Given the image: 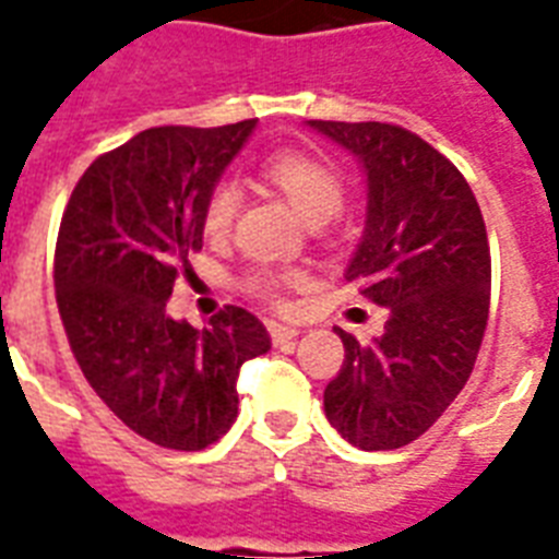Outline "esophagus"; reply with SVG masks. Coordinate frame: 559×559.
<instances>
[{"label":"esophagus","mask_w":559,"mask_h":559,"mask_svg":"<svg viewBox=\"0 0 559 559\" xmlns=\"http://www.w3.org/2000/svg\"><path fill=\"white\" fill-rule=\"evenodd\" d=\"M266 328H270V336H272V342H275V345H289V342H293L298 336L296 328H289V324L270 322V324H266Z\"/></svg>","instance_id":"34e87169"}]
</instances>
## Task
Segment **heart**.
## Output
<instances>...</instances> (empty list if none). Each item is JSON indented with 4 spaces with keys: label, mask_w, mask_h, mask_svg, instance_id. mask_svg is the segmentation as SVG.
<instances>
[{
    "label": "heart",
    "mask_w": 559,
    "mask_h": 559,
    "mask_svg": "<svg viewBox=\"0 0 559 559\" xmlns=\"http://www.w3.org/2000/svg\"><path fill=\"white\" fill-rule=\"evenodd\" d=\"M263 179L278 193L287 197L293 209L307 223H328L336 217L345 202V186L342 177L331 165L307 156V153H278L263 165ZM240 209V193L231 182H219L211 188L205 209H202V226L209 237H223L231 228ZM296 281V275H254L252 289L266 298H278L281 287Z\"/></svg>",
    "instance_id": "heart-1"
}]
</instances>
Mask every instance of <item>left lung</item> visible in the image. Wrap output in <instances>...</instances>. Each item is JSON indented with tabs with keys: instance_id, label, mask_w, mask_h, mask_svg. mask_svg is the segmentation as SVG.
<instances>
[{
	"instance_id": "1",
	"label": "left lung",
	"mask_w": 559,
	"mask_h": 559,
	"mask_svg": "<svg viewBox=\"0 0 559 559\" xmlns=\"http://www.w3.org/2000/svg\"><path fill=\"white\" fill-rule=\"evenodd\" d=\"M366 170V231L345 281L385 307L377 340L345 345L324 415L359 450H397L429 429L476 366L490 310V246L476 197L447 156L403 127L307 121Z\"/></svg>"
}]
</instances>
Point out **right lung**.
<instances>
[{"label":"right lung","mask_w":559,"mask_h":559,"mask_svg":"<svg viewBox=\"0 0 559 559\" xmlns=\"http://www.w3.org/2000/svg\"><path fill=\"white\" fill-rule=\"evenodd\" d=\"M254 124L151 127L92 162L60 219L55 289L74 359L135 435L168 450L228 432L240 366L272 345L243 307H223L202 331L168 313L202 249L211 188Z\"/></svg>","instance_id":"obj_1"}]
</instances>
